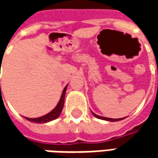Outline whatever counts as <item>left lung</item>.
Listing matches in <instances>:
<instances>
[{"instance_id":"left-lung-1","label":"left lung","mask_w":158,"mask_h":158,"mask_svg":"<svg viewBox=\"0 0 158 158\" xmlns=\"http://www.w3.org/2000/svg\"><path fill=\"white\" fill-rule=\"evenodd\" d=\"M92 114L94 116L97 118L100 119H102V120H106V121H111V122H116V121H120V120H123V118H105V117H102V116H98V115H96V113H94L93 112H91Z\"/></svg>"}]
</instances>
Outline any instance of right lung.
I'll use <instances>...</instances> for the list:
<instances>
[{
    "mask_svg": "<svg viewBox=\"0 0 158 158\" xmlns=\"http://www.w3.org/2000/svg\"><path fill=\"white\" fill-rule=\"evenodd\" d=\"M67 86L63 89V91H62V96L60 98V101L59 102L57 103V105L56 106L54 109L52 110V112H50L47 114H45V116H42L40 118H25L27 120H29L30 122L37 123H47L50 122V121H52L54 119L57 118L60 114L62 113V108H63V105H64V100H65V93L66 89H67Z\"/></svg>",
    "mask_w": 158,
    "mask_h": 158,
    "instance_id": "obj_1",
    "label": "right lung"
}]
</instances>
